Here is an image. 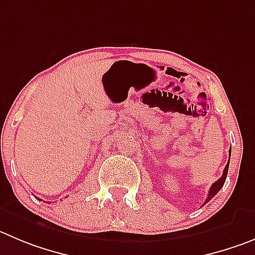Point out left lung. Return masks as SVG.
I'll return each mask as SVG.
<instances>
[{
    "mask_svg": "<svg viewBox=\"0 0 255 255\" xmlns=\"http://www.w3.org/2000/svg\"><path fill=\"white\" fill-rule=\"evenodd\" d=\"M229 160H230V156H229ZM228 168H229V161H228L227 166H225L224 172H223L221 177L219 178L218 181H215L213 185H211L210 190H209V195H208V197H206V200H205V204L209 203V201H210V200L213 199V197L215 196V195L218 194L219 191H220L221 187L224 186V182H225V180H227V175H228Z\"/></svg>",
    "mask_w": 255,
    "mask_h": 255,
    "instance_id": "1",
    "label": "left lung"
}]
</instances>
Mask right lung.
<instances>
[{
    "label": "right lung",
    "instance_id": "obj_1",
    "mask_svg": "<svg viewBox=\"0 0 255 255\" xmlns=\"http://www.w3.org/2000/svg\"><path fill=\"white\" fill-rule=\"evenodd\" d=\"M39 200H40V199H39Z\"/></svg>",
    "mask_w": 255,
    "mask_h": 255
}]
</instances>
